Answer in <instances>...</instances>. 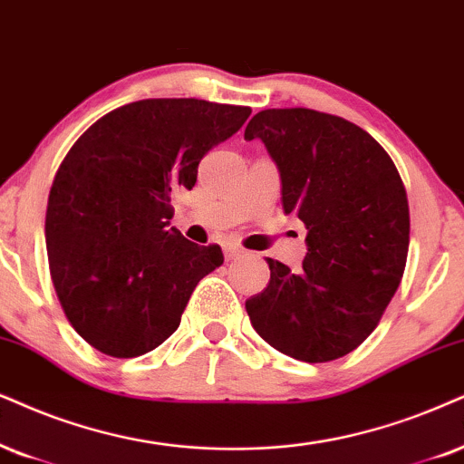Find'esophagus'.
<instances>
[{"mask_svg":"<svg viewBox=\"0 0 464 464\" xmlns=\"http://www.w3.org/2000/svg\"><path fill=\"white\" fill-rule=\"evenodd\" d=\"M244 255V250L239 248L237 244H233V242H227L225 244V259L227 261H236V259H239V256Z\"/></svg>","mask_w":464,"mask_h":464,"instance_id":"esophagus-1","label":"esophagus"}]
</instances>
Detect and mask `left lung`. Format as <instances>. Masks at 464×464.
<instances>
[{
  "mask_svg": "<svg viewBox=\"0 0 464 464\" xmlns=\"http://www.w3.org/2000/svg\"><path fill=\"white\" fill-rule=\"evenodd\" d=\"M280 173L285 214L308 228L302 272L267 259L269 285L246 302L256 334L319 363L371 336L401 285L409 203L385 150L360 126L313 109H267L246 126Z\"/></svg>",
  "mask_w": 464,
  "mask_h": 464,
  "instance_id": "8db88e82",
  "label": "left lung"
}]
</instances>
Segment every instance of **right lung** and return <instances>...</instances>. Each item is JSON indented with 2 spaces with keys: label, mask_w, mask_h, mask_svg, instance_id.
Instances as JSON below:
<instances>
[{
  "label": "right lung",
  "mask_w": 464,
  "mask_h": 464,
  "mask_svg": "<svg viewBox=\"0 0 464 464\" xmlns=\"http://www.w3.org/2000/svg\"><path fill=\"white\" fill-rule=\"evenodd\" d=\"M248 107L197 98L124 104L87 128L53 179L44 237L68 321L93 349L137 357L179 327L220 246L171 227V198L192 190L201 158L233 137Z\"/></svg>",
  "instance_id": "1"
}]
</instances>
